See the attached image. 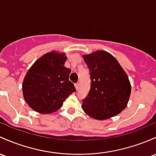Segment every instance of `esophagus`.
<instances>
[{
	"mask_svg": "<svg viewBox=\"0 0 156 156\" xmlns=\"http://www.w3.org/2000/svg\"><path fill=\"white\" fill-rule=\"evenodd\" d=\"M75 89H76V90H78V89H79V83H75Z\"/></svg>",
	"mask_w": 156,
	"mask_h": 156,
	"instance_id": "1",
	"label": "esophagus"
}]
</instances>
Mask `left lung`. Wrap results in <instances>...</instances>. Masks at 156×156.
I'll return each instance as SVG.
<instances>
[{"label":"left lung","instance_id":"8db88e82","mask_svg":"<svg viewBox=\"0 0 156 156\" xmlns=\"http://www.w3.org/2000/svg\"><path fill=\"white\" fill-rule=\"evenodd\" d=\"M83 58L91 75V88L81 107L90 117L106 120L121 113L127 106L131 84L126 72L110 53L98 50Z\"/></svg>","mask_w":156,"mask_h":156}]
</instances>
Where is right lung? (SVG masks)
Listing matches in <instances>:
<instances>
[{
    "instance_id": "right-lung-1",
    "label": "right lung",
    "mask_w": 156,
    "mask_h": 156,
    "mask_svg": "<svg viewBox=\"0 0 156 156\" xmlns=\"http://www.w3.org/2000/svg\"><path fill=\"white\" fill-rule=\"evenodd\" d=\"M64 52L46 53L27 71L23 83V98L29 107L41 114H51L62 107L64 101L76 91L69 80L71 70L64 66Z\"/></svg>"
}]
</instances>
